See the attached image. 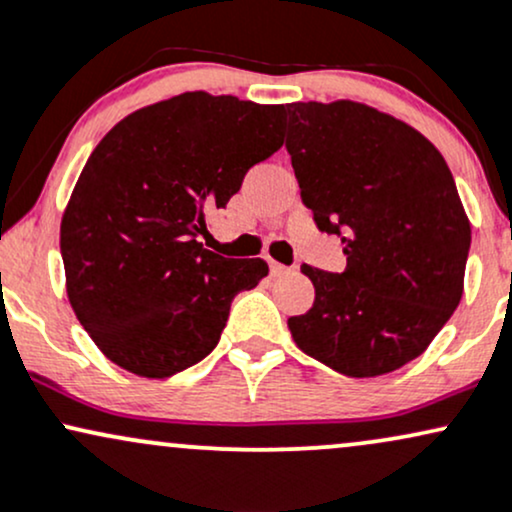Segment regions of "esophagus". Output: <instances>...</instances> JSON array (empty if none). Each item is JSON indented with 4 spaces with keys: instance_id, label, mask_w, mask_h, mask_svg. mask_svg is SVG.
<instances>
[{
    "instance_id": "34e87169",
    "label": "esophagus",
    "mask_w": 512,
    "mask_h": 512,
    "mask_svg": "<svg viewBox=\"0 0 512 512\" xmlns=\"http://www.w3.org/2000/svg\"><path fill=\"white\" fill-rule=\"evenodd\" d=\"M270 273H273L275 278H280V275H287V273H292V268L282 266V263H278V261H270Z\"/></svg>"
}]
</instances>
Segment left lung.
<instances>
[{
  "label": "left lung",
  "instance_id": "8db88e82",
  "mask_svg": "<svg viewBox=\"0 0 512 512\" xmlns=\"http://www.w3.org/2000/svg\"><path fill=\"white\" fill-rule=\"evenodd\" d=\"M287 153L302 203L338 234L347 268L302 266L316 302L287 321L297 347L371 378L417 359L458 309L472 227L434 143L352 100L292 102Z\"/></svg>",
  "mask_w": 512,
  "mask_h": 512
}]
</instances>
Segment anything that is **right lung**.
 <instances>
[{"label":"right lung","instance_id":"1","mask_svg":"<svg viewBox=\"0 0 512 512\" xmlns=\"http://www.w3.org/2000/svg\"><path fill=\"white\" fill-rule=\"evenodd\" d=\"M285 105L203 90L122 119L78 177L62 218L66 294L107 359L167 378L208 357L261 258L203 249L206 215L282 146Z\"/></svg>","mask_w":512,"mask_h":512}]
</instances>
